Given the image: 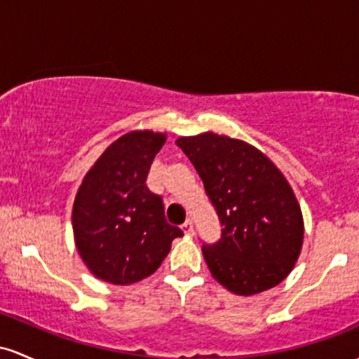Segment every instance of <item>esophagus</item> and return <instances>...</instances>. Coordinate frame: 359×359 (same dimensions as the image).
<instances>
[{"label": "esophagus", "instance_id": "esophagus-1", "mask_svg": "<svg viewBox=\"0 0 359 359\" xmlns=\"http://www.w3.org/2000/svg\"><path fill=\"white\" fill-rule=\"evenodd\" d=\"M183 231H184V233H187V236H193V233H195V229H193V222L190 219H188L187 222L183 224Z\"/></svg>", "mask_w": 359, "mask_h": 359}]
</instances>
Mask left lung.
I'll return each mask as SVG.
<instances>
[{
    "mask_svg": "<svg viewBox=\"0 0 359 359\" xmlns=\"http://www.w3.org/2000/svg\"><path fill=\"white\" fill-rule=\"evenodd\" d=\"M224 225L203 245L212 276L236 295L266 292L290 275L304 244V215L283 172L259 149L227 135L180 137Z\"/></svg>",
    "mask_w": 359,
    "mask_h": 359,
    "instance_id": "1",
    "label": "left lung"
}]
</instances>
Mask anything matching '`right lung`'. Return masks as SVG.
I'll return each mask as SVG.
<instances>
[{"label":"right lung","mask_w":359,"mask_h":359,"mask_svg":"<svg viewBox=\"0 0 359 359\" xmlns=\"http://www.w3.org/2000/svg\"><path fill=\"white\" fill-rule=\"evenodd\" d=\"M164 142L163 132H127L104 149L79 184L72 232L83 263L98 280L126 287L151 276L183 236L168 224L161 196L146 187Z\"/></svg>","instance_id":"obj_1"}]
</instances>
